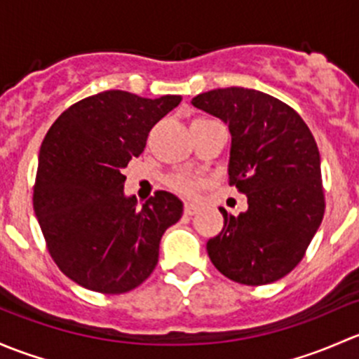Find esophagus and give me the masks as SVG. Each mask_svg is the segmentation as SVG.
Wrapping results in <instances>:
<instances>
[{
    "label": "esophagus",
    "instance_id": "1",
    "mask_svg": "<svg viewBox=\"0 0 359 359\" xmlns=\"http://www.w3.org/2000/svg\"><path fill=\"white\" fill-rule=\"evenodd\" d=\"M197 210H198V205L194 204V202H187V204H184V214H188V216L195 214Z\"/></svg>",
    "mask_w": 359,
    "mask_h": 359
}]
</instances>
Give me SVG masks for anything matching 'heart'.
<instances>
[{
    "label": "heart",
    "mask_w": 359,
    "mask_h": 359,
    "mask_svg": "<svg viewBox=\"0 0 359 359\" xmlns=\"http://www.w3.org/2000/svg\"><path fill=\"white\" fill-rule=\"evenodd\" d=\"M169 184H171L172 190L180 191V194H184V195H191L195 190H197V180L191 178L190 175H184V172H181V175H176L172 176L171 180H169Z\"/></svg>",
    "instance_id": "b5f03b06"
}]
</instances>
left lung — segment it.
I'll list each match as a JSON object with an SVG mask.
<instances>
[{"instance_id":"8db88e82","label":"left lung","mask_w":359,"mask_h":359,"mask_svg":"<svg viewBox=\"0 0 359 359\" xmlns=\"http://www.w3.org/2000/svg\"><path fill=\"white\" fill-rule=\"evenodd\" d=\"M191 105L230 129V184L249 205L238 216L219 207L224 226L207 242L210 261L243 285L283 278L304 257L325 212L311 131L287 103L249 88L207 91Z\"/></svg>"}]
</instances>
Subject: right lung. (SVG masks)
Here are the masks:
<instances>
[{
  "label": "right lung",
  "mask_w": 359,
  "mask_h": 359,
  "mask_svg": "<svg viewBox=\"0 0 359 359\" xmlns=\"http://www.w3.org/2000/svg\"><path fill=\"white\" fill-rule=\"evenodd\" d=\"M180 102L103 91L69 107L44 136L32 204L51 257L77 285L124 294L157 266L162 235L183 216V202L158 190L138 207L124 194L123 169Z\"/></svg>",
  "instance_id": "obj_1"
}]
</instances>
